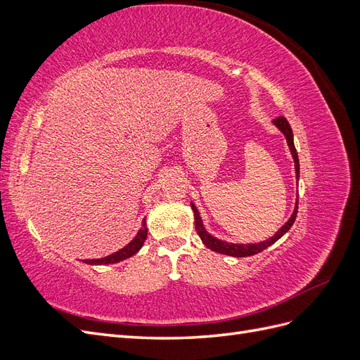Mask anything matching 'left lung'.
I'll return each instance as SVG.
<instances>
[{
  "label": "left lung",
  "mask_w": 360,
  "mask_h": 360,
  "mask_svg": "<svg viewBox=\"0 0 360 360\" xmlns=\"http://www.w3.org/2000/svg\"><path fill=\"white\" fill-rule=\"evenodd\" d=\"M275 126L281 130L282 134L285 135L287 138V143H288V147L291 150V155H292V159H294V167H296V174H297V179H299V156H297V151H296V147H294V141H292V130H291V126L290 123L287 122L285 117H278L274 120ZM192 205V210H193V216H195V228H197V233L198 236L201 237L202 243L214 250V252H219V254H225V255H231V257H249V255H255L258 252H261V250L267 249L270 245H274L276 240H279V238L284 236L290 228L292 226L294 221H296V214H297V209H299V200L296 201V207H294V212L291 214V217L288 219V222L281 228V230L271 237L269 238V240L266 242H261V243H255V245H234V243H226V242H222L219 240V238H216L213 236H210L209 233H207L204 230L202 226V221L200 217V213L197 210V207H195L193 204Z\"/></svg>",
  "instance_id": "8db88e82"
}]
</instances>
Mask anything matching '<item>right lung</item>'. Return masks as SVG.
Listing matches in <instances>:
<instances>
[{
    "instance_id": "1",
    "label": "right lung",
    "mask_w": 360,
    "mask_h": 360,
    "mask_svg": "<svg viewBox=\"0 0 360 360\" xmlns=\"http://www.w3.org/2000/svg\"><path fill=\"white\" fill-rule=\"evenodd\" d=\"M147 238V224L146 219L143 221V226H141V230L138 231V234L135 236V238L132 242H130L127 246H124L123 249L117 250L115 254L112 255H108L105 258H99V259H85L86 264H112V263H118V261L126 259L129 257L135 255L138 250L141 249V246L144 245Z\"/></svg>"
}]
</instances>
